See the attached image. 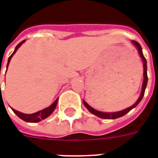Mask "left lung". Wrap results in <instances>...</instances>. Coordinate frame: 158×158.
I'll list each match as a JSON object with an SVG mask.
<instances>
[{"mask_svg": "<svg viewBox=\"0 0 158 158\" xmlns=\"http://www.w3.org/2000/svg\"><path fill=\"white\" fill-rule=\"evenodd\" d=\"M133 45L135 46L138 52H139V54L140 56V57L142 59L143 61V68H144V72H143V75H144V79H143V83H142V89H141V92H140V96L137 100L136 102L133 106H129L128 108H126L124 110H122V111H119V112H115V113H103V112H100V111H97V110L94 109L93 107L89 106L88 103L86 102L85 101H83L84 102V105L86 106V108L89 110V112L91 113H93L94 115L96 116L99 117L101 118H105V119H115L118 118H120V117H123L125 115L126 113H128L130 111L132 110L133 108H135L138 104L139 103V102L142 100L143 96H144V94H145V90H146V85H147V80H148V77H147V66H146V60L145 58V56L143 55L142 52V48L141 46L139 45V43L135 40H132Z\"/></svg>", "mask_w": 158, "mask_h": 158, "instance_id": "left-lung-1", "label": "left lung"}]
</instances>
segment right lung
Returning <instances> with one entry per match:
<instances>
[{"label":"right lung","instance_id":"right-lung-1","mask_svg":"<svg viewBox=\"0 0 158 158\" xmlns=\"http://www.w3.org/2000/svg\"><path fill=\"white\" fill-rule=\"evenodd\" d=\"M25 41V40H23L22 42H20L19 45L16 46L15 50H14V52L12 53V55L9 56L8 58V62H7V65H6V69H7V67L9 65V62L11 61V59H12V56L15 54V52H17V50L20 47V45H22L23 42ZM57 101H58V98L54 102L52 103V105L48 107H46L45 109L40 110L39 112H37V113H32V114H25V113H22L19 112V111H17V110L13 109L12 108V111H13V113H15L17 116L20 118L21 119H23V121H25V122H29V123H37L40 122V121H41L43 119L46 118L47 117H49L52 113H53V111L55 110L56 106V104H57Z\"/></svg>","mask_w":158,"mask_h":158}]
</instances>
